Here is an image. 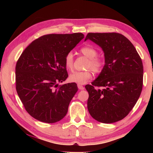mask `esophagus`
I'll return each instance as SVG.
<instances>
[{
    "label": "esophagus",
    "mask_w": 153,
    "mask_h": 153,
    "mask_svg": "<svg viewBox=\"0 0 153 153\" xmlns=\"http://www.w3.org/2000/svg\"><path fill=\"white\" fill-rule=\"evenodd\" d=\"M77 87H78L79 90H84V87L80 84H77Z\"/></svg>",
    "instance_id": "34e87169"
}]
</instances>
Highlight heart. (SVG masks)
Segmentation results:
<instances>
[{"label": "heart", "mask_w": 153, "mask_h": 153, "mask_svg": "<svg viewBox=\"0 0 153 153\" xmlns=\"http://www.w3.org/2000/svg\"><path fill=\"white\" fill-rule=\"evenodd\" d=\"M80 53L89 59L87 63V69H92L96 73L101 71L104 65V62L101 58L97 56L98 51L97 49L91 46H83L80 49ZM64 63L66 69L71 70L74 67V54L72 52H69L65 56ZM92 73L91 70L85 71H75L70 74L69 77V81L77 83L78 84H84L92 78Z\"/></svg>", "instance_id": "1"}]
</instances>
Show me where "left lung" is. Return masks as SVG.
Instances as JSON below:
<instances>
[{
  "instance_id": "left-lung-1",
  "label": "left lung",
  "mask_w": 153,
  "mask_h": 153,
  "mask_svg": "<svg viewBox=\"0 0 153 153\" xmlns=\"http://www.w3.org/2000/svg\"><path fill=\"white\" fill-rule=\"evenodd\" d=\"M90 40L102 48L105 65L97 78L85 88L88 110L98 121L112 123L123 120L140 96L143 65L135 47L118 33H88Z\"/></svg>"
}]
</instances>
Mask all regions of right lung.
I'll return each mask as SVG.
<instances>
[{"instance_id":"add662e5","label":"right lung","mask_w":153,"mask_h":153,"mask_svg":"<svg viewBox=\"0 0 153 153\" xmlns=\"http://www.w3.org/2000/svg\"><path fill=\"white\" fill-rule=\"evenodd\" d=\"M82 33L47 34L33 40L15 67L16 90L25 110L36 120L53 123L66 115L77 84L59 86L68 74L65 56L83 38Z\"/></svg>"}]
</instances>
